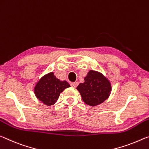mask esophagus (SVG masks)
<instances>
[{
  "label": "esophagus",
  "mask_w": 149,
  "mask_h": 149,
  "mask_svg": "<svg viewBox=\"0 0 149 149\" xmlns=\"http://www.w3.org/2000/svg\"><path fill=\"white\" fill-rule=\"evenodd\" d=\"M78 84H79V82H72V83L70 84V85H71V86H72L73 88H76L78 86Z\"/></svg>",
  "instance_id": "obj_1"
}]
</instances>
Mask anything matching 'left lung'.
Segmentation results:
<instances>
[{
	"instance_id": "1",
	"label": "left lung",
	"mask_w": 149,
	"mask_h": 149,
	"mask_svg": "<svg viewBox=\"0 0 149 149\" xmlns=\"http://www.w3.org/2000/svg\"><path fill=\"white\" fill-rule=\"evenodd\" d=\"M85 104L91 106H96L106 100L111 92L109 80L101 72L91 70L84 82L77 87Z\"/></svg>"
}]
</instances>
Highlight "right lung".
I'll return each instance as SVG.
<instances>
[{"mask_svg":"<svg viewBox=\"0 0 149 149\" xmlns=\"http://www.w3.org/2000/svg\"><path fill=\"white\" fill-rule=\"evenodd\" d=\"M66 80H61L54 75L53 72L45 74L36 82L34 93L37 98L46 106L54 104L65 88L70 87Z\"/></svg>","mask_w":149,"mask_h":149,"instance_id":"1","label":"right lung"}]
</instances>
